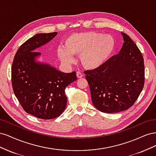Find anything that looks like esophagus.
Listing matches in <instances>:
<instances>
[{"label":"esophagus","mask_w":156,"mask_h":156,"mask_svg":"<svg viewBox=\"0 0 156 156\" xmlns=\"http://www.w3.org/2000/svg\"><path fill=\"white\" fill-rule=\"evenodd\" d=\"M76 74H77V78H79H79H82V77H83V75L82 74L81 72H77Z\"/></svg>","instance_id":"esophagus-1"}]
</instances>
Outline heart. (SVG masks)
Wrapping results in <instances>:
<instances>
[{
  "label": "heart",
  "instance_id": "heart-1",
  "mask_svg": "<svg viewBox=\"0 0 156 156\" xmlns=\"http://www.w3.org/2000/svg\"><path fill=\"white\" fill-rule=\"evenodd\" d=\"M115 41L109 34L98 32H84L69 36L64 48H59L57 55L65 64H71L74 55L80 56L84 68L94 69L101 66L114 51Z\"/></svg>",
  "mask_w": 156,
  "mask_h": 156
}]
</instances>
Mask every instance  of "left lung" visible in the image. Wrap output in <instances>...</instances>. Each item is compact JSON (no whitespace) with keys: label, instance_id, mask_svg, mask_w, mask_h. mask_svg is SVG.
Returning a JSON list of instances; mask_svg holds the SVG:
<instances>
[{"label":"left lung","instance_id":"obj_1","mask_svg":"<svg viewBox=\"0 0 156 156\" xmlns=\"http://www.w3.org/2000/svg\"><path fill=\"white\" fill-rule=\"evenodd\" d=\"M124 44L119 53L100 67L84 72L92 101L103 112L115 113L134 104L144 84V59L131 37L121 32Z\"/></svg>","mask_w":156,"mask_h":156}]
</instances>
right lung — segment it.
<instances>
[{"label": "right lung", "instance_id": "right-lung-1", "mask_svg": "<svg viewBox=\"0 0 156 156\" xmlns=\"http://www.w3.org/2000/svg\"><path fill=\"white\" fill-rule=\"evenodd\" d=\"M56 32L38 33L18 49L12 66V83L18 101L27 113L44 120L60 116L67 104L65 88L77 80L76 72L64 73L45 61L36 49L48 44Z\"/></svg>", "mask_w": 156, "mask_h": 156}]
</instances>
